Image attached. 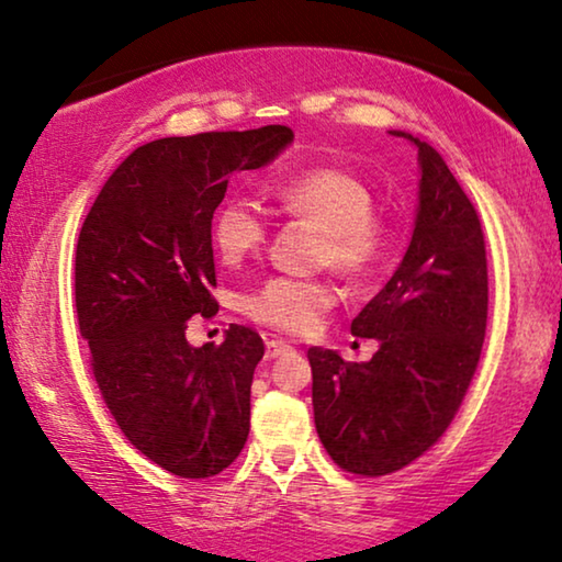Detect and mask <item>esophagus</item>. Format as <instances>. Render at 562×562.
<instances>
[{
	"label": "esophagus",
	"mask_w": 562,
	"mask_h": 562,
	"mask_svg": "<svg viewBox=\"0 0 562 562\" xmlns=\"http://www.w3.org/2000/svg\"><path fill=\"white\" fill-rule=\"evenodd\" d=\"M283 350H289V345L283 342V340H268V342H266V358H268V360L279 358Z\"/></svg>",
	"instance_id": "obj_1"
}]
</instances>
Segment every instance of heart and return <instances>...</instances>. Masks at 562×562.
Segmentation results:
<instances>
[{
  "mask_svg": "<svg viewBox=\"0 0 562 562\" xmlns=\"http://www.w3.org/2000/svg\"><path fill=\"white\" fill-rule=\"evenodd\" d=\"M281 212L319 225L317 260L350 279L373 273L389 250L391 227L373 206V191L358 173L337 166H314L286 173L266 187ZM212 240L227 266L256 256L268 240V220L243 199L220 206ZM335 304L333 283L317 276H271L245 296L252 322L276 333L304 335Z\"/></svg>",
  "mask_w": 562,
  "mask_h": 562,
  "instance_id": "heart-1",
  "label": "heart"
}]
</instances>
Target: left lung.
Here are the masks:
<instances>
[{
	"mask_svg": "<svg viewBox=\"0 0 562 562\" xmlns=\"http://www.w3.org/2000/svg\"><path fill=\"white\" fill-rule=\"evenodd\" d=\"M419 148L412 243L386 286L352 319L375 337L368 363L310 348L314 425L342 471L379 479L432 448L463 404L488 317L486 243L479 212L432 145Z\"/></svg>",
	"mask_w": 562,
	"mask_h": 562,
	"instance_id": "left-lung-1",
	"label": "left lung"
}]
</instances>
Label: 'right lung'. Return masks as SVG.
I'll return each mask as SVG.
<instances>
[{
  "label": "right lung",
  "instance_id": "1",
  "mask_svg": "<svg viewBox=\"0 0 562 562\" xmlns=\"http://www.w3.org/2000/svg\"><path fill=\"white\" fill-rule=\"evenodd\" d=\"M294 140L286 125L145 143L122 160L76 243V314L91 371L122 435L145 458L212 479L250 432L256 329L191 348L187 322L217 312L212 217L229 176L252 171Z\"/></svg>",
  "mask_w": 562,
  "mask_h": 562
}]
</instances>
